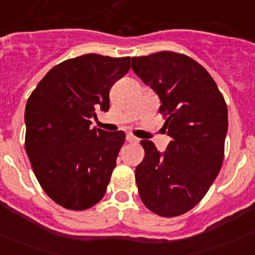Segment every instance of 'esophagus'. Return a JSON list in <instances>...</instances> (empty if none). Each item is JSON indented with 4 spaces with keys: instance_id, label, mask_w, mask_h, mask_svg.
<instances>
[{
    "instance_id": "1",
    "label": "esophagus",
    "mask_w": 255,
    "mask_h": 255,
    "mask_svg": "<svg viewBox=\"0 0 255 255\" xmlns=\"http://www.w3.org/2000/svg\"><path fill=\"white\" fill-rule=\"evenodd\" d=\"M126 141H129V143H138L139 139L135 138L132 134H126Z\"/></svg>"
}]
</instances>
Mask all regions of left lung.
<instances>
[{
    "label": "left lung",
    "mask_w": 255,
    "mask_h": 255,
    "mask_svg": "<svg viewBox=\"0 0 255 255\" xmlns=\"http://www.w3.org/2000/svg\"><path fill=\"white\" fill-rule=\"evenodd\" d=\"M134 73L161 101L164 152L141 140L145 157L135 170L144 206L162 217L190 211L206 195L222 166L227 106L217 84L197 61L175 52L131 58Z\"/></svg>",
    "instance_id": "obj_1"
}]
</instances>
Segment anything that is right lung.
Segmentation results:
<instances>
[{"label":"right lung","instance_id":"1","mask_svg":"<svg viewBox=\"0 0 255 255\" xmlns=\"http://www.w3.org/2000/svg\"><path fill=\"white\" fill-rule=\"evenodd\" d=\"M130 69V57L79 56L52 67L25 107V150L47 195L84 211L107 190L125 132L91 128L96 110L108 111L110 89Z\"/></svg>","mask_w":255,"mask_h":255}]
</instances>
